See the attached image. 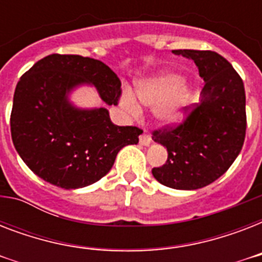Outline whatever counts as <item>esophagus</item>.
I'll return each instance as SVG.
<instances>
[{
    "label": "esophagus",
    "instance_id": "esophagus-1",
    "mask_svg": "<svg viewBox=\"0 0 262 262\" xmlns=\"http://www.w3.org/2000/svg\"><path fill=\"white\" fill-rule=\"evenodd\" d=\"M152 141L151 136L148 135L147 132H143L141 135H140V144H143V145H149Z\"/></svg>",
    "mask_w": 262,
    "mask_h": 262
}]
</instances>
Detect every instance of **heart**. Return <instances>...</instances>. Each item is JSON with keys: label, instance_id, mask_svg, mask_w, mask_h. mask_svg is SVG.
<instances>
[{"label": "heart", "instance_id": "obj_1", "mask_svg": "<svg viewBox=\"0 0 262 262\" xmlns=\"http://www.w3.org/2000/svg\"><path fill=\"white\" fill-rule=\"evenodd\" d=\"M140 102L145 106L155 107L154 113L162 123H175L182 118L183 111L189 100V92L183 87V79L175 73H164L136 85ZM123 110L133 115L140 114L141 107L137 99L129 90H123L119 98Z\"/></svg>", "mask_w": 262, "mask_h": 262}]
</instances>
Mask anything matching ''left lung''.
<instances>
[{"label":"left lung","instance_id":"1","mask_svg":"<svg viewBox=\"0 0 262 262\" xmlns=\"http://www.w3.org/2000/svg\"><path fill=\"white\" fill-rule=\"evenodd\" d=\"M193 59L205 81L201 103L185 107L181 123L154 130L152 139L167 148L166 163L152 168L162 185L195 190L227 171L239 155L246 135L244 81L232 65L211 50H172Z\"/></svg>","mask_w":262,"mask_h":262}]
</instances>
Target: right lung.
<instances>
[{"instance_id":"right-lung-1","label":"right lung","mask_w":262,"mask_h":262,"mask_svg":"<svg viewBox=\"0 0 262 262\" xmlns=\"http://www.w3.org/2000/svg\"><path fill=\"white\" fill-rule=\"evenodd\" d=\"M92 84L108 106L121 96L118 76L99 59L51 54L18 80L10 113L13 145L31 171L46 182L79 189L110 171L125 145L139 143L137 126H117L104 107L83 110L68 95Z\"/></svg>"}]
</instances>
